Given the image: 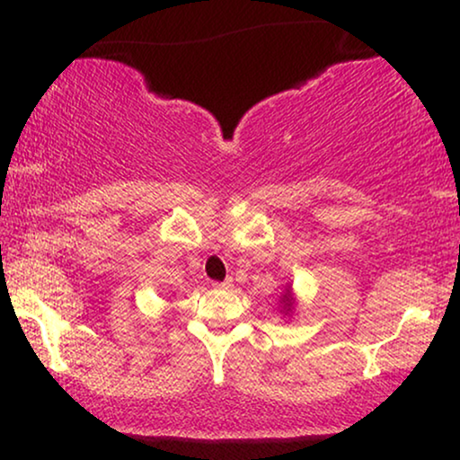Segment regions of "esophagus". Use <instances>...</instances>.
Segmentation results:
<instances>
[{"instance_id":"obj_1","label":"esophagus","mask_w":460,"mask_h":460,"mask_svg":"<svg viewBox=\"0 0 460 460\" xmlns=\"http://www.w3.org/2000/svg\"><path fill=\"white\" fill-rule=\"evenodd\" d=\"M213 287H216V288H224V291H228V288H232V279H226L224 282H213Z\"/></svg>"}]
</instances>
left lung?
<instances>
[{
    "mask_svg": "<svg viewBox=\"0 0 460 460\" xmlns=\"http://www.w3.org/2000/svg\"><path fill=\"white\" fill-rule=\"evenodd\" d=\"M282 307H285V310L288 312L291 310V299H288V293L285 295V297H282Z\"/></svg>",
    "mask_w": 460,
    "mask_h": 460,
    "instance_id": "left-lung-1",
    "label": "left lung"
}]
</instances>
